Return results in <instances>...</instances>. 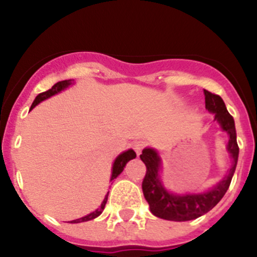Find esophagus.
Masks as SVG:
<instances>
[{"instance_id": "esophagus-1", "label": "esophagus", "mask_w": 257, "mask_h": 257, "mask_svg": "<svg viewBox=\"0 0 257 257\" xmlns=\"http://www.w3.org/2000/svg\"><path fill=\"white\" fill-rule=\"evenodd\" d=\"M144 147H145V142L144 141H137V142H134V144H133L134 150H136V153L138 155L141 154L142 150H143Z\"/></svg>"}]
</instances>
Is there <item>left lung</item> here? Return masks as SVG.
Masks as SVG:
<instances>
[{
	"instance_id": "left-lung-1",
	"label": "left lung",
	"mask_w": 257,
	"mask_h": 257,
	"mask_svg": "<svg viewBox=\"0 0 257 257\" xmlns=\"http://www.w3.org/2000/svg\"><path fill=\"white\" fill-rule=\"evenodd\" d=\"M205 94V108L208 112L214 113V120L219 123L221 129L229 136L226 150L232 160V165L224 178L215 186L204 193L174 194L168 191L160 180L162 172V159L157 150L153 148H145L141 155L142 162L147 167V173L142 184L145 200L149 204L153 215L170 221H189L210 211L229 189L232 175L236 169L239 147L236 142V129L234 118L227 112L226 105L221 97L212 94L204 89Z\"/></svg>"
}]
</instances>
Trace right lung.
<instances>
[{"instance_id":"add662e5","label":"right lung","mask_w":257,"mask_h":257,"mask_svg":"<svg viewBox=\"0 0 257 257\" xmlns=\"http://www.w3.org/2000/svg\"><path fill=\"white\" fill-rule=\"evenodd\" d=\"M74 84V80L73 79H67V80H61V82L56 83V84L53 85V87L51 88V89L46 90V92L41 93V94H38L37 97H36V99L33 100L32 105H31V109H33V108L36 107L37 104H40L41 102H43V100L48 99V98H51L52 95L54 94H58V93H61L62 90H64L66 88H68L69 85ZM137 157L136 152H134L133 149H128L126 152H123L121 154H119L118 157L115 158V160H114L113 163V168H112V177H110V181L114 180L116 177H118L119 174H120L121 172L124 170V168H125L126 163L129 162V160L134 159V158ZM108 194H109V191L107 193V195H105L104 200L102 201V204H100V206L95 211L90 212V214L85 215V216L80 217V219H76V220H72L71 224H77V222H84V221H89V220H93L95 219V217L99 216L100 214H102V211L104 210V206L105 204H107V200H108Z\"/></svg>"}]
</instances>
